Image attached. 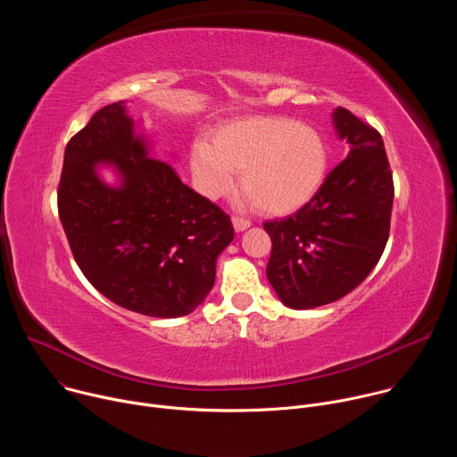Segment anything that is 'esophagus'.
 <instances>
[{
  "mask_svg": "<svg viewBox=\"0 0 457 457\" xmlns=\"http://www.w3.org/2000/svg\"><path fill=\"white\" fill-rule=\"evenodd\" d=\"M251 226V220H247V219H244V217H233V228H235V231H244V229H247Z\"/></svg>",
  "mask_w": 457,
  "mask_h": 457,
  "instance_id": "esophagus-1",
  "label": "esophagus"
}]
</instances>
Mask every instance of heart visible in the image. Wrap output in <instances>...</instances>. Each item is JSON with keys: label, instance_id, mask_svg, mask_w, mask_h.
<instances>
[{"label": "heart", "instance_id": "1", "mask_svg": "<svg viewBox=\"0 0 457 457\" xmlns=\"http://www.w3.org/2000/svg\"><path fill=\"white\" fill-rule=\"evenodd\" d=\"M328 146L316 128L287 117H245L224 124L215 145L197 141L191 171L210 197L233 186L242 171V189L266 213L284 215L302 208L318 191L328 170Z\"/></svg>", "mask_w": 457, "mask_h": 457}]
</instances>
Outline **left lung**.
I'll return each instance as SVG.
<instances>
[{
  "label": "left lung",
  "mask_w": 457,
  "mask_h": 457,
  "mask_svg": "<svg viewBox=\"0 0 457 457\" xmlns=\"http://www.w3.org/2000/svg\"><path fill=\"white\" fill-rule=\"evenodd\" d=\"M333 122L349 143L347 159L295 215L264 222L273 242L268 280L291 309L344 298L369 277L388 240L395 182L383 139L342 106Z\"/></svg>",
  "instance_id": "left-lung-1"
}]
</instances>
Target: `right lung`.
Instances as JSON below:
<instances>
[{
    "mask_svg": "<svg viewBox=\"0 0 457 457\" xmlns=\"http://www.w3.org/2000/svg\"><path fill=\"white\" fill-rule=\"evenodd\" d=\"M124 103L92 115L67 145L57 210L87 280L113 303L146 316L177 318L199 307L215 284L233 226L217 204L150 159ZM113 165L121 182L96 173Z\"/></svg>",
    "mask_w": 457,
    "mask_h": 457,
    "instance_id": "add662e5",
    "label": "right lung"
}]
</instances>
